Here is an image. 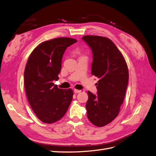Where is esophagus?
Instances as JSON below:
<instances>
[{
  "instance_id": "esophagus-1",
  "label": "esophagus",
  "mask_w": 156,
  "mask_h": 156,
  "mask_svg": "<svg viewBox=\"0 0 156 156\" xmlns=\"http://www.w3.org/2000/svg\"><path fill=\"white\" fill-rule=\"evenodd\" d=\"M74 92L75 93H78L81 92V90H76V89H75V90H74Z\"/></svg>"
}]
</instances>
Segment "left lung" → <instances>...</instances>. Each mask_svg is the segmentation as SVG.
I'll return each instance as SVG.
<instances>
[{
	"mask_svg": "<svg viewBox=\"0 0 156 156\" xmlns=\"http://www.w3.org/2000/svg\"><path fill=\"white\" fill-rule=\"evenodd\" d=\"M82 39L92 50L91 74L99 78L97 95L87 91V115L93 125L103 127L119 112L128 84V67L122 53L110 39L96 35H86Z\"/></svg>",
	"mask_w": 156,
	"mask_h": 156,
	"instance_id": "8db88e82",
	"label": "left lung"
}]
</instances>
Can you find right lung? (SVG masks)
<instances>
[{"label":"right lung","mask_w":156,"mask_h":156,"mask_svg":"<svg viewBox=\"0 0 156 156\" xmlns=\"http://www.w3.org/2000/svg\"><path fill=\"white\" fill-rule=\"evenodd\" d=\"M76 42L66 37L44 41L34 49L27 63L24 73L27 97L37 117L45 123L61 119L73 100L71 89H59L53 81L59 79L66 48Z\"/></svg>","instance_id":"obj_1"}]
</instances>
